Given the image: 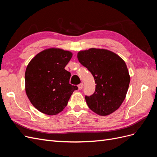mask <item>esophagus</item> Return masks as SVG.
Returning <instances> with one entry per match:
<instances>
[{
	"mask_svg": "<svg viewBox=\"0 0 157 157\" xmlns=\"http://www.w3.org/2000/svg\"><path fill=\"white\" fill-rule=\"evenodd\" d=\"M83 86H84L83 83H80V84H78V90H82V88H83Z\"/></svg>",
	"mask_w": 157,
	"mask_h": 157,
	"instance_id": "34e87169",
	"label": "esophagus"
}]
</instances>
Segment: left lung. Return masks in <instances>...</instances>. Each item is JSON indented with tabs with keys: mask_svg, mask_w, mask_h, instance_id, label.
Masks as SVG:
<instances>
[{
	"mask_svg": "<svg viewBox=\"0 0 157 157\" xmlns=\"http://www.w3.org/2000/svg\"><path fill=\"white\" fill-rule=\"evenodd\" d=\"M77 58L96 84L95 92L85 96L88 107L101 116L115 112L124 101L130 81L125 61L110 50L94 48L80 51Z\"/></svg>",
	"mask_w": 157,
	"mask_h": 157,
	"instance_id": "8db88e82",
	"label": "left lung"
}]
</instances>
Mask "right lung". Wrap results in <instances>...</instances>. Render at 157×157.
<instances>
[{"label": "right lung", "mask_w": 157, "mask_h": 157, "mask_svg": "<svg viewBox=\"0 0 157 157\" xmlns=\"http://www.w3.org/2000/svg\"><path fill=\"white\" fill-rule=\"evenodd\" d=\"M72 56L70 51L50 48L37 54L27 65L25 92L40 112L48 115L59 113L78 89L69 84L71 73L65 69Z\"/></svg>", "instance_id": "right-lung-1"}]
</instances>
